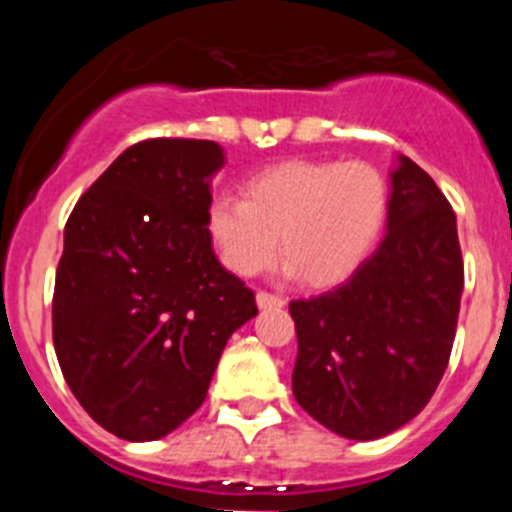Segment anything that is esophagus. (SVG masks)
<instances>
[{
  "mask_svg": "<svg viewBox=\"0 0 512 512\" xmlns=\"http://www.w3.org/2000/svg\"><path fill=\"white\" fill-rule=\"evenodd\" d=\"M256 302H259V307H284V297L282 295H274V292H266V289H259L256 292Z\"/></svg>",
  "mask_w": 512,
  "mask_h": 512,
  "instance_id": "34e87169",
  "label": "esophagus"
}]
</instances>
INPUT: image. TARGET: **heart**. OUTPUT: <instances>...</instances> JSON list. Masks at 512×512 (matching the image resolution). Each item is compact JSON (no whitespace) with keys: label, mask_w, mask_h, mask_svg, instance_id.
<instances>
[{"label":"heart","mask_w":512,"mask_h":512,"mask_svg":"<svg viewBox=\"0 0 512 512\" xmlns=\"http://www.w3.org/2000/svg\"><path fill=\"white\" fill-rule=\"evenodd\" d=\"M387 202L384 176L366 161H287L251 176L243 200L215 197L207 230L223 264L241 277L266 271L282 251L289 274L330 287L369 256Z\"/></svg>","instance_id":"1"}]
</instances>
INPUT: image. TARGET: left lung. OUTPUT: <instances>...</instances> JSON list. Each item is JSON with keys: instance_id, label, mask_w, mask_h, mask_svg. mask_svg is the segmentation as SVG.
<instances>
[{"instance_id": "obj_1", "label": "left lung", "mask_w": 512, "mask_h": 512, "mask_svg": "<svg viewBox=\"0 0 512 512\" xmlns=\"http://www.w3.org/2000/svg\"><path fill=\"white\" fill-rule=\"evenodd\" d=\"M461 289L454 210L431 176L400 156L377 253L336 289L289 302L292 392L302 410L354 441L413 420L449 366Z\"/></svg>"}]
</instances>
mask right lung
I'll list each match as a JSON object with an SVG mask.
<instances>
[{"mask_svg": "<svg viewBox=\"0 0 512 512\" xmlns=\"http://www.w3.org/2000/svg\"><path fill=\"white\" fill-rule=\"evenodd\" d=\"M220 166L212 140H140L66 223L53 346L81 408L125 441H156L200 408L228 338L259 312L212 251Z\"/></svg>", "mask_w": 512, "mask_h": 512, "instance_id": "obj_1", "label": "right lung"}]
</instances>
